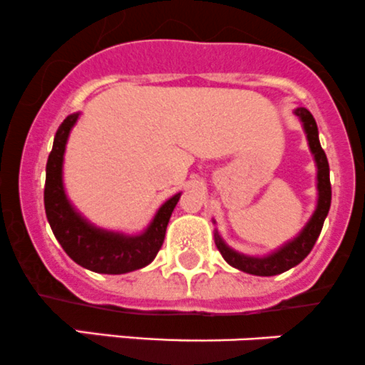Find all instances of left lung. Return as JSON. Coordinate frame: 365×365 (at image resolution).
<instances>
[{
  "label": "left lung",
  "instance_id": "left-lung-1",
  "mask_svg": "<svg viewBox=\"0 0 365 365\" xmlns=\"http://www.w3.org/2000/svg\"><path fill=\"white\" fill-rule=\"evenodd\" d=\"M295 115H299L300 123H302L304 131H306L307 144H309L311 153H313L314 161H317V190H318V202L317 209H314L313 216L307 221L306 227L300 230V234L281 246L279 250L272 251L267 257H247V255L237 253L232 250L230 246L225 244V240L220 237L217 230L214 232V242H216L217 250H220L221 257L228 262L235 269L242 270V272L253 274V276H276V274L290 270L292 267L299 265L307 255L313 250L314 242H317L318 235H320L323 221H325L327 214L330 209V200H332V187H330V170L329 161H327L325 151L320 145V138H318V126L314 121L313 114L307 108L299 107L295 108Z\"/></svg>",
  "mask_w": 365,
  "mask_h": 365
}]
</instances>
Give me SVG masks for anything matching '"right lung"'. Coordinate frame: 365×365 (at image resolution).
Returning a JSON list of instances; mask_svg holds the SVG:
<instances>
[{"label":"right lung","instance_id":"obj_1","mask_svg":"<svg viewBox=\"0 0 365 365\" xmlns=\"http://www.w3.org/2000/svg\"><path fill=\"white\" fill-rule=\"evenodd\" d=\"M77 119L78 112L68 115L58 128L45 168L43 204L52 234L75 264L93 272L125 274L142 269L156 258L165 240L168 220L181 198V193L168 198L158 209L145 232L138 235L101 230L89 223L70 204L63 186V158L68 135Z\"/></svg>","mask_w":365,"mask_h":365}]
</instances>
